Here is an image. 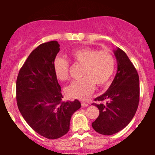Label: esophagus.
<instances>
[{
	"label": "esophagus",
	"instance_id": "34e87169",
	"mask_svg": "<svg viewBox=\"0 0 155 155\" xmlns=\"http://www.w3.org/2000/svg\"><path fill=\"white\" fill-rule=\"evenodd\" d=\"M81 106H82L83 107H87L88 104L87 103L84 102V101H82V102H81Z\"/></svg>",
	"mask_w": 155,
	"mask_h": 155
}]
</instances>
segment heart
<instances>
[{
  "label": "heart",
  "mask_w": 155,
  "mask_h": 155,
  "mask_svg": "<svg viewBox=\"0 0 155 155\" xmlns=\"http://www.w3.org/2000/svg\"><path fill=\"white\" fill-rule=\"evenodd\" d=\"M70 57L74 63L83 65L82 79L73 81L65 88V93L71 98L88 97L95 90V84L98 87L106 84L114 72V58L108 51H98L92 48L83 47L72 51ZM53 71L60 81L69 79V63L63 58H55Z\"/></svg>",
  "instance_id": "heart-1"
}]
</instances>
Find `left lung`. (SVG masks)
I'll list each match as a JSON object with an SVG mask.
<instances>
[{
	"mask_svg": "<svg viewBox=\"0 0 155 155\" xmlns=\"http://www.w3.org/2000/svg\"><path fill=\"white\" fill-rule=\"evenodd\" d=\"M117 62L116 76L107 91L97 97L99 116L92 123L96 132L111 136L120 132L134 117L139 103V77L124 51L114 49Z\"/></svg>",
	"mask_w": 155,
	"mask_h": 155,
	"instance_id": "1",
	"label": "left lung"
}]
</instances>
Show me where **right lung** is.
Here are the masks:
<instances>
[{"mask_svg":"<svg viewBox=\"0 0 155 155\" xmlns=\"http://www.w3.org/2000/svg\"><path fill=\"white\" fill-rule=\"evenodd\" d=\"M60 51L56 41L35 48L21 68L16 93L21 114L41 136L57 139L70 129L74 112L81 108L78 100L62 101L61 88L53 71V62Z\"/></svg>","mask_w":155,"mask_h":155,"instance_id":"1","label":"right lung"}]
</instances>
